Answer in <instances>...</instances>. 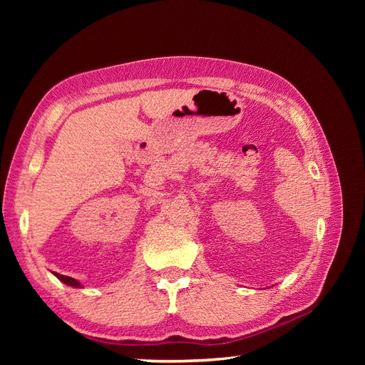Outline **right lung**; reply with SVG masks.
<instances>
[{"label":"right lung","instance_id":"right-lung-1","mask_svg":"<svg viewBox=\"0 0 365 365\" xmlns=\"http://www.w3.org/2000/svg\"><path fill=\"white\" fill-rule=\"evenodd\" d=\"M56 275V277L61 280V282H63L65 284H68V286H73V288H81V283L77 282L76 279H73V277H67V275H62V274H54Z\"/></svg>","mask_w":365,"mask_h":365}]
</instances>
